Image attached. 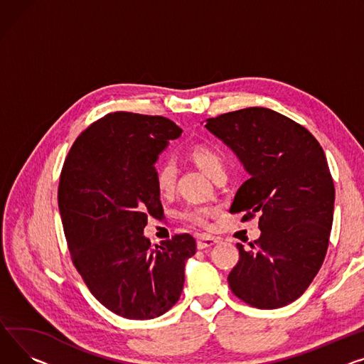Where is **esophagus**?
Listing matches in <instances>:
<instances>
[{"label": "esophagus", "mask_w": 364, "mask_h": 364, "mask_svg": "<svg viewBox=\"0 0 364 364\" xmlns=\"http://www.w3.org/2000/svg\"><path fill=\"white\" fill-rule=\"evenodd\" d=\"M196 241H198V249L203 250V249H208V247H210L216 243H220V238L209 235V234H200V235H198Z\"/></svg>", "instance_id": "obj_1"}]
</instances>
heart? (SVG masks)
<instances>
[{"label":"heart","mask_w":364,"mask_h":364,"mask_svg":"<svg viewBox=\"0 0 364 364\" xmlns=\"http://www.w3.org/2000/svg\"><path fill=\"white\" fill-rule=\"evenodd\" d=\"M190 158L196 162V165L202 169L205 174H208L210 178L225 169L224 158L218 154L215 149L206 146V144H196L188 152ZM177 181V166L173 161H164L156 166L155 171V184L161 195L166 196L171 193L176 187ZM216 212V208L209 205H200V203H191L187 205L181 210V218L184 221L195 224V225H206L209 216H212Z\"/></svg>","instance_id":"b5f03b06"}]
</instances>
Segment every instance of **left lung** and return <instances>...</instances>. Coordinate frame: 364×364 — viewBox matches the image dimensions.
<instances>
[{
  "instance_id": "obj_1",
  "label": "left lung",
  "mask_w": 364,
  "mask_h": 364,
  "mask_svg": "<svg viewBox=\"0 0 364 364\" xmlns=\"http://www.w3.org/2000/svg\"><path fill=\"white\" fill-rule=\"evenodd\" d=\"M249 173L231 213L259 215L260 237L237 245L240 259L228 275L231 291L257 309L297 300L326 256L335 188L325 152L313 134L268 108H245L208 118Z\"/></svg>"
}]
</instances>
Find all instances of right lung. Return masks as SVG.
<instances>
[{
    "label": "right lung",
    "mask_w": 364,
    "mask_h": 364,
    "mask_svg": "<svg viewBox=\"0 0 364 364\" xmlns=\"http://www.w3.org/2000/svg\"><path fill=\"white\" fill-rule=\"evenodd\" d=\"M183 130L159 115L111 112L73 143L58 208L73 264L101 304L126 319L161 316L180 299L196 240L176 234L161 246L143 235L164 215L155 162Z\"/></svg>",
    "instance_id": "right-lung-1"
}]
</instances>
